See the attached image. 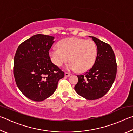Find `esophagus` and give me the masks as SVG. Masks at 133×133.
I'll list each match as a JSON object with an SVG mask.
<instances>
[{
  "instance_id": "obj_1",
  "label": "esophagus",
  "mask_w": 133,
  "mask_h": 133,
  "mask_svg": "<svg viewBox=\"0 0 133 133\" xmlns=\"http://www.w3.org/2000/svg\"><path fill=\"white\" fill-rule=\"evenodd\" d=\"M64 76H66V77H69V76H70V74L69 73H67V72H65Z\"/></svg>"
}]
</instances>
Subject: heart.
<instances>
[{
	"label": "heart",
	"instance_id": "b5f03b06",
	"mask_svg": "<svg viewBox=\"0 0 133 133\" xmlns=\"http://www.w3.org/2000/svg\"><path fill=\"white\" fill-rule=\"evenodd\" d=\"M58 48H53L49 51L51 61L61 66L69 60L66 67L69 70L84 72L93 66L97 57V49L94 42L78 38H69L62 40Z\"/></svg>",
	"mask_w": 133,
	"mask_h": 133
}]
</instances>
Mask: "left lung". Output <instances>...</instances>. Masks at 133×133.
<instances>
[{"label":"left lung","instance_id":"obj_1","mask_svg":"<svg viewBox=\"0 0 133 133\" xmlns=\"http://www.w3.org/2000/svg\"><path fill=\"white\" fill-rule=\"evenodd\" d=\"M97 48L93 66L83 75H78L75 90L86 100H96L104 96L115 80L117 63L115 55L109 44L90 36Z\"/></svg>","mask_w":133,"mask_h":133}]
</instances>
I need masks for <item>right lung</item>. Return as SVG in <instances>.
Here are the masks:
<instances>
[{"label": "right lung", "instance_id": "1", "mask_svg": "<svg viewBox=\"0 0 133 133\" xmlns=\"http://www.w3.org/2000/svg\"><path fill=\"white\" fill-rule=\"evenodd\" d=\"M55 37L36 35L18 47L13 73L18 88L26 97L42 102L54 93L64 73L50 60L49 50Z\"/></svg>", "mask_w": 133, "mask_h": 133}]
</instances>
